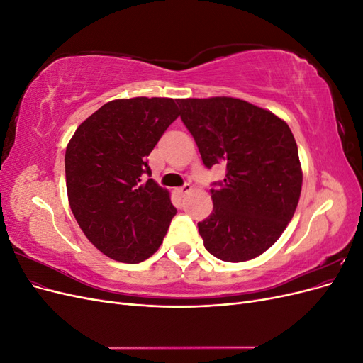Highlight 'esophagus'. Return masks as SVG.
Returning <instances> with one entry per match:
<instances>
[{"label":"esophagus","mask_w":363,"mask_h":363,"mask_svg":"<svg viewBox=\"0 0 363 363\" xmlns=\"http://www.w3.org/2000/svg\"><path fill=\"white\" fill-rule=\"evenodd\" d=\"M191 191H192V186L191 184H184L183 188L175 189V194H177V195H186V194H189Z\"/></svg>","instance_id":"esophagus-1"}]
</instances>
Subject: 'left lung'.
Returning a JSON list of instances; mask_svg holds the SVG:
<instances>
[{
    "mask_svg": "<svg viewBox=\"0 0 363 363\" xmlns=\"http://www.w3.org/2000/svg\"><path fill=\"white\" fill-rule=\"evenodd\" d=\"M207 168L225 167L213 211L199 223L206 250L224 262L251 260L276 244L300 200L303 171L289 125L232 96L177 100Z\"/></svg>",
    "mask_w": 363,
    "mask_h": 363,
    "instance_id": "obj_1",
    "label": "left lung"
}]
</instances>
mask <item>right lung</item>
Listing matches in <instances>:
<instances>
[{
    "label": "right lung",
    "instance_id": "add662e5",
    "mask_svg": "<svg viewBox=\"0 0 363 363\" xmlns=\"http://www.w3.org/2000/svg\"><path fill=\"white\" fill-rule=\"evenodd\" d=\"M172 98H121L84 119L68 142L65 174L71 211L103 255L139 263L155 255L175 207L152 180L147 157L175 119Z\"/></svg>",
    "mask_w": 363,
    "mask_h": 363
}]
</instances>
